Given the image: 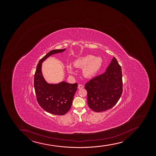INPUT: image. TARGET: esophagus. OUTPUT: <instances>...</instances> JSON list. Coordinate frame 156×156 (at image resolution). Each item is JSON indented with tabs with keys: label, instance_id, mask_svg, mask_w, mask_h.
Masks as SVG:
<instances>
[{
	"label": "esophagus",
	"instance_id": "esophagus-1",
	"mask_svg": "<svg viewBox=\"0 0 156 156\" xmlns=\"http://www.w3.org/2000/svg\"><path fill=\"white\" fill-rule=\"evenodd\" d=\"M83 88H84V86L82 84H79V85H78V88L79 89H82Z\"/></svg>",
	"mask_w": 156,
	"mask_h": 156
}]
</instances>
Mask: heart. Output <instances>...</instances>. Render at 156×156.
<instances>
[{
    "mask_svg": "<svg viewBox=\"0 0 156 156\" xmlns=\"http://www.w3.org/2000/svg\"><path fill=\"white\" fill-rule=\"evenodd\" d=\"M102 59L100 57L87 55L76 59L74 65L76 67L84 68L83 73L85 77H91L97 73L102 66ZM67 70L70 73L74 72L73 69L70 65L67 66Z\"/></svg>",
    "mask_w": 156,
    "mask_h": 156,
    "instance_id": "heart-1",
    "label": "heart"
}]
</instances>
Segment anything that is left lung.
<instances>
[{
	"mask_svg": "<svg viewBox=\"0 0 156 156\" xmlns=\"http://www.w3.org/2000/svg\"><path fill=\"white\" fill-rule=\"evenodd\" d=\"M122 86L121 67L113 57L104 73L85 84L89 107L97 112L111 109L122 95Z\"/></svg>",
	"mask_w": 156,
	"mask_h": 156,
	"instance_id": "8db88e82",
	"label": "left lung"
}]
</instances>
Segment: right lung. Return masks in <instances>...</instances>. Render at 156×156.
<instances>
[{
  "label": "right lung",
  "mask_w": 156,
  "mask_h": 156,
  "mask_svg": "<svg viewBox=\"0 0 156 156\" xmlns=\"http://www.w3.org/2000/svg\"><path fill=\"white\" fill-rule=\"evenodd\" d=\"M66 49L50 51L38 63L34 75V88L38 103L43 109L52 115H62L69 111L77 90V84H70L65 81L57 84L49 83L42 74V63L50 56L63 52Z\"/></svg>",
  "instance_id": "obj_1"
}]
</instances>
